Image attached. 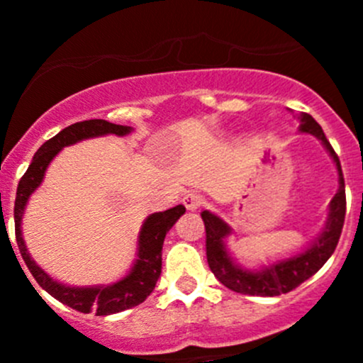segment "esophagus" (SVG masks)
Returning a JSON list of instances; mask_svg holds the SVG:
<instances>
[{
	"label": "esophagus",
	"instance_id": "34e87169",
	"mask_svg": "<svg viewBox=\"0 0 363 363\" xmlns=\"http://www.w3.org/2000/svg\"><path fill=\"white\" fill-rule=\"evenodd\" d=\"M182 203L186 205V208H188V211H196V208L202 207V205L205 203V200L200 193L189 191V193H186L184 199H182Z\"/></svg>",
	"mask_w": 363,
	"mask_h": 363
}]
</instances>
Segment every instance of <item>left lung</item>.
<instances>
[{
	"label": "left lung",
	"mask_w": 363,
	"mask_h": 363,
	"mask_svg": "<svg viewBox=\"0 0 363 363\" xmlns=\"http://www.w3.org/2000/svg\"><path fill=\"white\" fill-rule=\"evenodd\" d=\"M300 133H309L316 137L323 144L330 158L334 160L335 168L339 174V189L328 205V218L325 228L320 235L309 244L302 252L290 256V258L277 259V262L263 265L259 269H244L233 259L226 247V239L232 235V226L223 221L219 216L212 214L211 211L202 212L205 223V247H207V262L212 274L218 277L219 283L225 284L232 291L242 295H258V296H276L288 294L294 288L309 279L327 263L332 252L335 251L339 242L340 232L344 225V214H346V191H344V177L340 170V161L332 149L330 142L325 137L320 124L309 116L300 112L298 116Z\"/></svg>",
	"instance_id": "obj_1"
}]
</instances>
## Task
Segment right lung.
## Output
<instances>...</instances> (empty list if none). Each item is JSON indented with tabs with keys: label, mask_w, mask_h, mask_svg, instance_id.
Returning <instances> with one entry per match:
<instances>
[{
	"label": "right lung",
	"mask_w": 363,
	"mask_h": 363,
	"mask_svg": "<svg viewBox=\"0 0 363 363\" xmlns=\"http://www.w3.org/2000/svg\"><path fill=\"white\" fill-rule=\"evenodd\" d=\"M131 131H133L131 126H121V124L108 123L105 119H89L72 124V126L61 130L56 137L47 140L36 151L31 164L17 186L13 219H16V239L21 256H23L36 283L47 294H50L60 302L67 303L72 309L80 311V313L93 311V313H96V316H108V314L121 313V311H126L144 302L152 294L156 281L160 279L161 250H163L164 235L175 225V221L184 214L186 207L184 205H175L168 211L155 212V214L145 218L140 232H138L137 258H135L130 272L121 277L119 281L112 284H94V286H68V284L52 279L29 255L23 237V226H21L26 205H28L29 196L43 182L50 161L60 155L61 149L77 144L80 140H86V138L104 137V135L126 137Z\"/></svg>",
	"instance_id": "add662e5"
}]
</instances>
